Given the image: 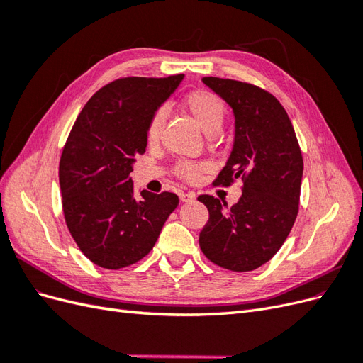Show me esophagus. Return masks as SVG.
Returning a JSON list of instances; mask_svg holds the SVG:
<instances>
[{
    "label": "esophagus",
    "mask_w": 363,
    "mask_h": 363,
    "mask_svg": "<svg viewBox=\"0 0 363 363\" xmlns=\"http://www.w3.org/2000/svg\"><path fill=\"white\" fill-rule=\"evenodd\" d=\"M195 200V194L194 192H182L180 194V201L182 203H189Z\"/></svg>",
    "instance_id": "obj_1"
}]
</instances>
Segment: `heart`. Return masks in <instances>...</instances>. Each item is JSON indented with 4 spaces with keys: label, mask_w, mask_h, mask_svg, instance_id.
<instances>
[{
    "label": "heart",
    "mask_w": 363,
    "mask_h": 363,
    "mask_svg": "<svg viewBox=\"0 0 363 363\" xmlns=\"http://www.w3.org/2000/svg\"><path fill=\"white\" fill-rule=\"evenodd\" d=\"M183 111L188 112L192 119L201 130H204L207 135H213L221 127L224 116H225V104L216 94L206 91V89H196L189 94H186L182 100ZM164 115L162 111H156L151 115L145 138L150 145H155L160 138V131L163 127ZM207 169V163L204 162H189L183 160L179 162L174 167V175L177 179L195 183L201 177V174Z\"/></svg>",
    "instance_id": "heart-1"
}]
</instances>
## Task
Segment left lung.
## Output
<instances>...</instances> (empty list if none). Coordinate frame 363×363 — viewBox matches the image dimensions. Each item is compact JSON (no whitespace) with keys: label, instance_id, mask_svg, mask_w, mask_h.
Masks as SVG:
<instances>
[{"label":"left lung","instance_id":"obj_1","mask_svg":"<svg viewBox=\"0 0 363 363\" xmlns=\"http://www.w3.org/2000/svg\"><path fill=\"white\" fill-rule=\"evenodd\" d=\"M203 82L232 106L235 144L215 186L242 179V196L228 207L200 195L208 221L200 248L215 265L245 272L272 259L298 215L303 156L291 119L276 96L245 82L204 77Z\"/></svg>","mask_w":363,"mask_h":363}]
</instances>
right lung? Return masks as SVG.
<instances>
[{
	"label": "right lung",
	"mask_w": 363,
	"mask_h": 363,
	"mask_svg": "<svg viewBox=\"0 0 363 363\" xmlns=\"http://www.w3.org/2000/svg\"><path fill=\"white\" fill-rule=\"evenodd\" d=\"M183 74L167 79L123 77L103 86L82 108L65 142L59 182L65 221L83 255L119 269L144 259L179 206L172 192L133 196L130 174L147 148L151 115Z\"/></svg>",
	"instance_id": "obj_1"
}]
</instances>
